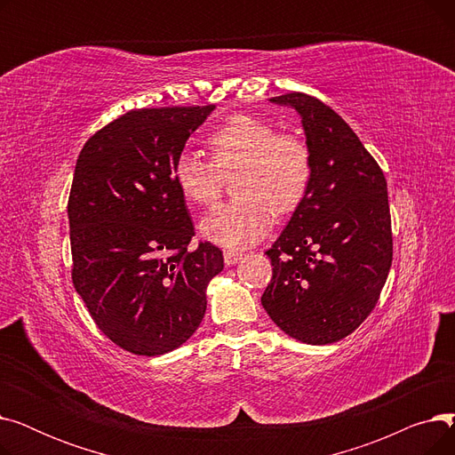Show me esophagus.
Masks as SVG:
<instances>
[{"instance_id":"obj_1","label":"esophagus","mask_w":455,"mask_h":455,"mask_svg":"<svg viewBox=\"0 0 455 455\" xmlns=\"http://www.w3.org/2000/svg\"><path fill=\"white\" fill-rule=\"evenodd\" d=\"M223 258H225V264L227 266H234V264H237V261L243 258V254L237 252V251H225Z\"/></svg>"}]
</instances>
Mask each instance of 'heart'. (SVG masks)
Masks as SVG:
<instances>
[{
    "mask_svg": "<svg viewBox=\"0 0 455 455\" xmlns=\"http://www.w3.org/2000/svg\"><path fill=\"white\" fill-rule=\"evenodd\" d=\"M212 162L194 151H180L173 162V182L180 196L199 206L218 201L225 177L237 172L234 196L204 215L199 230L204 240L225 249H245L264 240L275 212H293L312 180L307 143L264 119L237 114L208 136Z\"/></svg>",
    "mask_w": 455,
    "mask_h": 455,
    "instance_id": "1",
    "label": "heart"
}]
</instances>
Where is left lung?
<instances>
[{
	"mask_svg": "<svg viewBox=\"0 0 455 455\" xmlns=\"http://www.w3.org/2000/svg\"><path fill=\"white\" fill-rule=\"evenodd\" d=\"M295 108L312 180L266 252L273 278L261 306L290 338L336 343L372 312L393 261L387 182L345 119L307 93L269 100Z\"/></svg>",
	"mask_w": 455,
	"mask_h": 455,
	"instance_id": "left-lung-1",
	"label": "left lung"
}]
</instances>
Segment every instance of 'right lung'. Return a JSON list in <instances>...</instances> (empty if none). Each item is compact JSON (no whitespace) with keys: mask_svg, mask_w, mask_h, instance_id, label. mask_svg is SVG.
I'll return each mask as SVG.
<instances>
[{"mask_svg":"<svg viewBox=\"0 0 455 455\" xmlns=\"http://www.w3.org/2000/svg\"><path fill=\"white\" fill-rule=\"evenodd\" d=\"M213 108L131 110L95 132L76 164L71 280L105 336L138 355L167 354L194 336L208 282L223 271L218 247L189 249L194 223L172 173Z\"/></svg>","mask_w":455,"mask_h":455,"instance_id":"add662e5","label":"right lung"}]
</instances>
